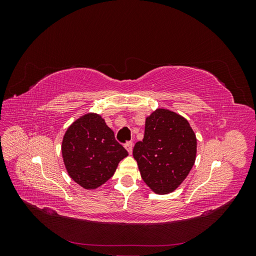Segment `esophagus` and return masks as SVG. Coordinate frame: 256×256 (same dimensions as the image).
Returning a JSON list of instances; mask_svg holds the SVG:
<instances>
[{
    "label": "esophagus",
    "instance_id": "esophagus-1",
    "mask_svg": "<svg viewBox=\"0 0 256 256\" xmlns=\"http://www.w3.org/2000/svg\"><path fill=\"white\" fill-rule=\"evenodd\" d=\"M125 148L127 150V152L129 154H131V152H132V148H134V143L132 142H127L125 144Z\"/></svg>",
    "mask_w": 256,
    "mask_h": 256
}]
</instances>
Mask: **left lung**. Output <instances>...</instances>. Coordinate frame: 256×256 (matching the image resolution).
<instances>
[{
  "label": "left lung",
  "instance_id": "8db88e82",
  "mask_svg": "<svg viewBox=\"0 0 256 256\" xmlns=\"http://www.w3.org/2000/svg\"><path fill=\"white\" fill-rule=\"evenodd\" d=\"M196 156V138L187 120L166 109L146 118L144 138L136 143L134 157L154 193L173 192L188 176Z\"/></svg>",
  "mask_w": 256,
  "mask_h": 256
}]
</instances>
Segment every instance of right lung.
I'll return each instance as SVG.
<instances>
[{"label": "right lung", "mask_w": 256, "mask_h": 256, "mask_svg": "<svg viewBox=\"0 0 256 256\" xmlns=\"http://www.w3.org/2000/svg\"><path fill=\"white\" fill-rule=\"evenodd\" d=\"M67 172L84 189H96L109 180L128 152L115 140L102 116L88 113L74 122L62 142Z\"/></svg>", "instance_id": "1"}]
</instances>
